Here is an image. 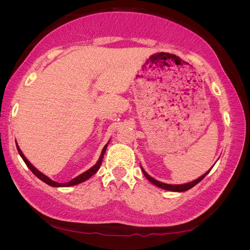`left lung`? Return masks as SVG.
Instances as JSON below:
<instances>
[{"instance_id":"8db88e82","label":"left lung","mask_w":250,"mask_h":250,"mask_svg":"<svg viewBox=\"0 0 250 250\" xmlns=\"http://www.w3.org/2000/svg\"><path fill=\"white\" fill-rule=\"evenodd\" d=\"M141 168H142V167H141ZM210 170H211V168H210L207 173H204L202 176H200L199 178H197V179H195V180L191 181V183L184 184V185H168V184L161 183V181H158V180H156V179L152 178V177H151L150 175H148V174L146 173V171H145V170H144V169L142 168L143 174H144V175H145V177L150 181L151 184H153L154 186H156V187H158V188H164V190L171 191V192H185V191L190 190L191 188H193L194 186H196V185H197L198 183H200V181L208 175V174L209 173V171H210Z\"/></svg>"}]
</instances>
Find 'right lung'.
<instances>
[{"label":"right lung","mask_w":250,"mask_h":250,"mask_svg":"<svg viewBox=\"0 0 250 250\" xmlns=\"http://www.w3.org/2000/svg\"><path fill=\"white\" fill-rule=\"evenodd\" d=\"M107 146H108V143H107L106 145L104 146V148L102 149V152H101V155H100V157H99V160H98V162L96 163V165H94L92 168L88 169V170L85 171V172H83L82 174H80V175H78L77 177L73 178L72 180L69 181V183L59 184V183H56V181H54V180L50 179L48 176L44 175V174H42L41 171L37 170V169L34 167V166L27 160L26 156H25L24 154H22L21 150L20 149V147H19V145H18V143H17V148H18V151H19V153H20L21 157L22 158V161H24L25 164L27 165V167L32 171V173L34 174V175H35L36 177H39L41 180H42L43 183H46L47 185H49V186H51V187H57V188H58V187H72V186H76V185H78V184H80V183H83V181H85V180H87L88 178L92 177V176L94 175V174H95L98 170L100 169V166H101V164H102V162H103L104 153H105V151H106Z\"/></svg>","instance_id":"right-lung-1"}]
</instances>
